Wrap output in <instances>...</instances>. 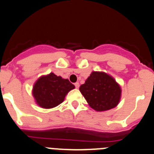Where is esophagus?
<instances>
[{"label":"esophagus","mask_w":154,"mask_h":154,"mask_svg":"<svg viewBox=\"0 0 154 154\" xmlns=\"http://www.w3.org/2000/svg\"><path fill=\"white\" fill-rule=\"evenodd\" d=\"M74 86H75L76 88H78L79 87H80V83H79L78 82H77V83H74Z\"/></svg>","instance_id":"esophagus-1"}]
</instances>
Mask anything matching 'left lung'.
<instances>
[{"label":"left lung","mask_w":154,"mask_h":154,"mask_svg":"<svg viewBox=\"0 0 154 154\" xmlns=\"http://www.w3.org/2000/svg\"><path fill=\"white\" fill-rule=\"evenodd\" d=\"M80 91L90 107L97 112L109 110L117 106L122 97V88L109 74L92 71Z\"/></svg>","instance_id":"8db88e82"}]
</instances>
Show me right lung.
I'll list each match as a JSON object with an SVG mask.
<instances>
[{
  "mask_svg": "<svg viewBox=\"0 0 154 154\" xmlns=\"http://www.w3.org/2000/svg\"><path fill=\"white\" fill-rule=\"evenodd\" d=\"M75 88L68 79L53 72L42 75L35 81L32 94L35 102L43 109H51L63 103L66 94Z\"/></svg>",
  "mask_w": 154,
  "mask_h": 154,
  "instance_id": "right-lung-1",
  "label": "right lung"
}]
</instances>
